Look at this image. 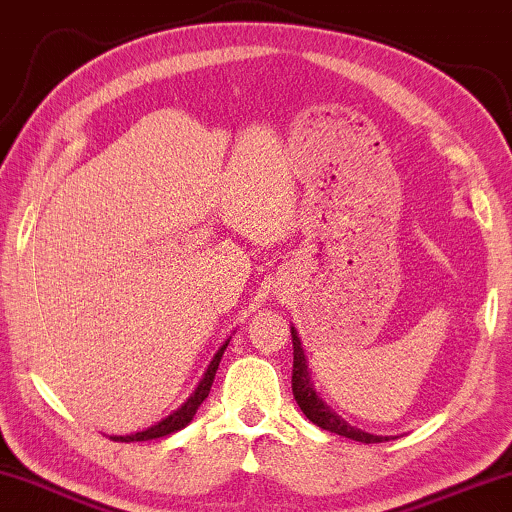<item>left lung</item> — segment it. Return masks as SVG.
<instances>
[{
    "label": "left lung",
    "mask_w": 512,
    "mask_h": 512,
    "mask_svg": "<svg viewBox=\"0 0 512 512\" xmlns=\"http://www.w3.org/2000/svg\"><path fill=\"white\" fill-rule=\"evenodd\" d=\"M290 332H292V356H295V360H292V395H295L299 410L306 414V419L323 428V431L344 435V438L365 442V445H374V442L388 440L386 435H372V433L360 431V428L349 426L342 417H337V414L318 398L316 388H313V384H311L309 367H306L304 349H302V342H299V337H297V330L292 327Z\"/></svg>",
    "instance_id": "8db88e82"
}]
</instances>
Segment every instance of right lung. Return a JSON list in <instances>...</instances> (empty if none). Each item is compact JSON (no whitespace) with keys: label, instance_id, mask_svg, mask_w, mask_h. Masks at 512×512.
<instances>
[{"label":"right lung","instance_id":"1","mask_svg":"<svg viewBox=\"0 0 512 512\" xmlns=\"http://www.w3.org/2000/svg\"><path fill=\"white\" fill-rule=\"evenodd\" d=\"M227 346H229V339L220 346V351L215 353V358L210 360L208 370H206V374H203V379L199 381V386L194 388V393L189 395L185 403L177 407V410H175L173 414H168L166 419H161L159 424L145 428V431L131 433V435H112V440H119V442L156 440V438H163V435H170V433L180 431V428H185V426L189 424V421L194 419V414H196V410H199V407H201L203 400L208 398L210 386H213V379H215V372H217V367H220V360H222V356H224V351H227Z\"/></svg>","mask_w":512,"mask_h":512}]
</instances>
